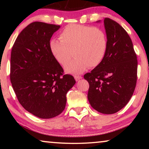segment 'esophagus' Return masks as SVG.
I'll return each instance as SVG.
<instances>
[{
    "label": "esophagus",
    "mask_w": 149,
    "mask_h": 149,
    "mask_svg": "<svg viewBox=\"0 0 149 149\" xmlns=\"http://www.w3.org/2000/svg\"><path fill=\"white\" fill-rule=\"evenodd\" d=\"M81 78H82V77H81V76H79V75H75V76H74V79L77 81L80 80Z\"/></svg>",
    "instance_id": "34e87169"
}]
</instances>
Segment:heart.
Returning a JSON list of instances; mask_svg holds the SVG:
<instances>
[{"label": "heart", "mask_w": 149, "mask_h": 149, "mask_svg": "<svg viewBox=\"0 0 149 149\" xmlns=\"http://www.w3.org/2000/svg\"><path fill=\"white\" fill-rule=\"evenodd\" d=\"M59 38L60 40H50V52L56 62L63 66L72 54L75 57L65 66V71L70 74H79L88 67L99 66L107 53V35L99 28L70 24L62 30Z\"/></svg>", "instance_id": "obj_1"}]
</instances>
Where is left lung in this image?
I'll use <instances>...</instances> for the list:
<instances>
[{"instance_id":"8db88e82","label":"left lung","mask_w":149,"mask_h":149,"mask_svg":"<svg viewBox=\"0 0 149 149\" xmlns=\"http://www.w3.org/2000/svg\"><path fill=\"white\" fill-rule=\"evenodd\" d=\"M104 24L107 53L101 64L86 73L84 79L89 84L87 98L93 109L103 114H113L123 109L133 95L138 61L125 29L110 18L106 17Z\"/></svg>"}]
</instances>
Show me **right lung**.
I'll return each instance as SVG.
<instances>
[{
  "label": "right lung",
  "mask_w": 149,
  "mask_h": 149,
  "mask_svg": "<svg viewBox=\"0 0 149 149\" xmlns=\"http://www.w3.org/2000/svg\"><path fill=\"white\" fill-rule=\"evenodd\" d=\"M60 26L34 22L16 38L11 54L10 79L18 101L26 111L41 119L62 113L66 93L75 84L49 50V42Z\"/></svg>",
  "instance_id": "right-lung-1"
}]
</instances>
